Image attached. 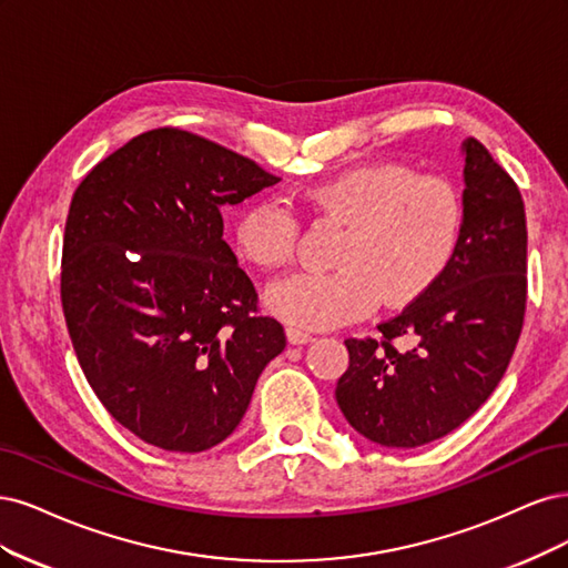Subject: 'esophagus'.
<instances>
[{
	"instance_id": "esophagus-1",
	"label": "esophagus",
	"mask_w": 568,
	"mask_h": 568,
	"mask_svg": "<svg viewBox=\"0 0 568 568\" xmlns=\"http://www.w3.org/2000/svg\"><path fill=\"white\" fill-rule=\"evenodd\" d=\"M285 335H287V342H290V344H306V342L314 339V335L302 331V327H295V325H290L287 331H285Z\"/></svg>"
}]
</instances>
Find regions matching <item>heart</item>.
<instances>
[{"label": "heart", "mask_w": 568, "mask_h": 568, "mask_svg": "<svg viewBox=\"0 0 568 568\" xmlns=\"http://www.w3.org/2000/svg\"><path fill=\"white\" fill-rule=\"evenodd\" d=\"M304 203L346 226L335 271H302L268 290V306L300 327H335L384 306L419 300L448 268L463 231V200L444 179L398 162L356 164L304 191ZM302 224L281 200H262L235 224L247 262L278 268L295 260Z\"/></svg>", "instance_id": "heart-1"}]
</instances>
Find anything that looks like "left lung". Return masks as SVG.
Segmentation results:
<instances>
[{
	"label": "left lung",
	"instance_id": "left-lung-1",
	"mask_svg": "<svg viewBox=\"0 0 568 568\" xmlns=\"http://www.w3.org/2000/svg\"><path fill=\"white\" fill-rule=\"evenodd\" d=\"M463 231L448 268L423 297L344 339L349 368L335 398L349 425L387 448H417L460 427L498 387L526 314L521 193L484 143L467 139ZM406 336L410 347L395 346Z\"/></svg>",
	"mask_w": 568,
	"mask_h": 568
}]
</instances>
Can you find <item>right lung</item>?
<instances>
[{
    "label": "right lung",
    "instance_id": "1",
    "mask_svg": "<svg viewBox=\"0 0 568 568\" xmlns=\"http://www.w3.org/2000/svg\"><path fill=\"white\" fill-rule=\"evenodd\" d=\"M278 176L179 130L134 136L72 195L61 304L80 368L141 442L207 450L241 423L283 325L224 241V205Z\"/></svg>",
    "mask_w": 568,
    "mask_h": 568
}]
</instances>
